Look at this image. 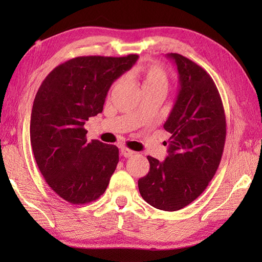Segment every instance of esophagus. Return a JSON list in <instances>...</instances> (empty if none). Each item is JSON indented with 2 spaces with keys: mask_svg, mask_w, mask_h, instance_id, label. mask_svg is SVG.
<instances>
[{
  "mask_svg": "<svg viewBox=\"0 0 262 262\" xmlns=\"http://www.w3.org/2000/svg\"><path fill=\"white\" fill-rule=\"evenodd\" d=\"M120 152H121L122 157H125V158H130V157H133V155L135 154L134 151H132V149L127 148V147H121Z\"/></svg>",
  "mask_w": 262,
  "mask_h": 262,
  "instance_id": "obj_1",
  "label": "esophagus"
}]
</instances>
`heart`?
Returning a JSON list of instances; mask_svg holds the SVG:
<instances>
[{"instance_id": "obj_1", "label": "heart", "mask_w": 262, "mask_h": 262, "mask_svg": "<svg viewBox=\"0 0 262 262\" xmlns=\"http://www.w3.org/2000/svg\"><path fill=\"white\" fill-rule=\"evenodd\" d=\"M130 79L135 80L141 85L142 91L165 92L169 85V76L165 70L159 64H144L133 72Z\"/></svg>"}]
</instances>
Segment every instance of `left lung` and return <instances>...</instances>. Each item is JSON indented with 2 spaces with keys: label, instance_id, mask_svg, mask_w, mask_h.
Here are the masks:
<instances>
[{
  "label": "left lung",
  "instance_id": "obj_1",
  "mask_svg": "<svg viewBox=\"0 0 262 262\" xmlns=\"http://www.w3.org/2000/svg\"><path fill=\"white\" fill-rule=\"evenodd\" d=\"M180 89L164 129L170 133L164 162L147 157L148 173L138 180L141 196L153 207L174 211L198 198L213 179L226 137L223 102L210 75L192 60L170 53ZM166 144V143H165Z\"/></svg>",
  "mask_w": 262,
  "mask_h": 262
}]
</instances>
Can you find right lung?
Wrapping results in <instances>:
<instances>
[{
    "label": "right lung",
    "instance_id": "obj_1",
    "mask_svg": "<svg viewBox=\"0 0 262 262\" xmlns=\"http://www.w3.org/2000/svg\"><path fill=\"white\" fill-rule=\"evenodd\" d=\"M138 58L80 56L58 65L42 81L33 101L30 142L48 186L66 202L83 205L107 189L119 149L88 142L85 121L102 113L114 81Z\"/></svg>",
    "mask_w": 262,
    "mask_h": 262
}]
</instances>
